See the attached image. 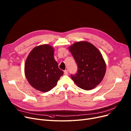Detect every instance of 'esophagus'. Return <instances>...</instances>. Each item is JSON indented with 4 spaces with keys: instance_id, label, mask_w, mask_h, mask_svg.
Here are the masks:
<instances>
[{
    "instance_id": "obj_1",
    "label": "esophagus",
    "mask_w": 131,
    "mask_h": 131,
    "mask_svg": "<svg viewBox=\"0 0 131 131\" xmlns=\"http://www.w3.org/2000/svg\"><path fill=\"white\" fill-rule=\"evenodd\" d=\"M64 72L65 74H66V75L68 74V73H69V72H68V71H67V70H65V71H64Z\"/></svg>"
}]
</instances>
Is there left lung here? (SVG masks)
I'll use <instances>...</instances> for the list:
<instances>
[{
	"label": "left lung",
	"mask_w": 131,
	"mask_h": 131,
	"mask_svg": "<svg viewBox=\"0 0 131 131\" xmlns=\"http://www.w3.org/2000/svg\"><path fill=\"white\" fill-rule=\"evenodd\" d=\"M69 50L78 66L77 72L71 77L77 86L84 90L96 87L103 80L106 65L100 51L88 42L75 43Z\"/></svg>",
	"instance_id": "1"
}]
</instances>
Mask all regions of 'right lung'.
<instances>
[{"instance_id": "obj_1", "label": "right lung", "mask_w": 131, "mask_h": 131, "mask_svg": "<svg viewBox=\"0 0 131 131\" xmlns=\"http://www.w3.org/2000/svg\"><path fill=\"white\" fill-rule=\"evenodd\" d=\"M49 45H39L28 55L25 66V75L31 86L42 92L53 88L64 72L59 69Z\"/></svg>"}]
</instances>
